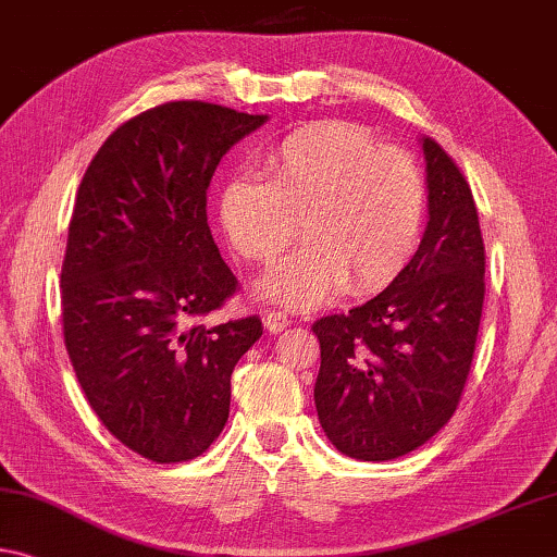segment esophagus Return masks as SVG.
I'll list each match as a JSON object with an SVG mask.
<instances>
[{"label": "esophagus", "mask_w": 557, "mask_h": 557, "mask_svg": "<svg viewBox=\"0 0 557 557\" xmlns=\"http://www.w3.org/2000/svg\"><path fill=\"white\" fill-rule=\"evenodd\" d=\"M287 324H289V317H287L285 312H275V310H270L268 314H264V326H268V332H270V334H277V332H282V330H285Z\"/></svg>", "instance_id": "esophagus-1"}]
</instances>
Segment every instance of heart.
<instances>
[{
    "instance_id": "1",
    "label": "heart",
    "mask_w": 557,
    "mask_h": 557,
    "mask_svg": "<svg viewBox=\"0 0 557 557\" xmlns=\"http://www.w3.org/2000/svg\"><path fill=\"white\" fill-rule=\"evenodd\" d=\"M262 175L237 173L218 190L215 215L237 252L270 262L258 295L312 310L337 295L372 293L401 275L426 225V178L401 148L379 146L355 123L317 121L264 151Z\"/></svg>"
}]
</instances>
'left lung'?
<instances>
[{
  "label": "left lung",
  "instance_id": "1",
  "mask_svg": "<svg viewBox=\"0 0 557 557\" xmlns=\"http://www.w3.org/2000/svg\"><path fill=\"white\" fill-rule=\"evenodd\" d=\"M419 144L429 193L419 250L376 297L312 326L317 417L357 461L406 456L454 417L479 337L485 250L473 193L436 140Z\"/></svg>",
  "mask_w": 557,
  "mask_h": 557
}]
</instances>
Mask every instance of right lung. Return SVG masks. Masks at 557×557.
Returning a JSON list of instances; mask_svg holds the SVG:
<instances>
[{"label":"right lung","mask_w":557,"mask_h":557,"mask_svg":"<svg viewBox=\"0 0 557 557\" xmlns=\"http://www.w3.org/2000/svg\"><path fill=\"white\" fill-rule=\"evenodd\" d=\"M268 119L156 106L103 140L78 185L61 264L66 351L96 417L148 461H190L213 444L233 369L262 337L258 317L188 322L237 287L206 193L220 158Z\"/></svg>","instance_id":"add662e5"}]
</instances>
